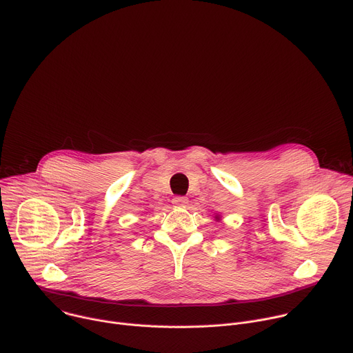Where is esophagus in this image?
I'll list each match as a JSON object with an SVG mask.
<instances>
[{
  "instance_id": "esophagus-1",
  "label": "esophagus",
  "mask_w": 353,
  "mask_h": 353,
  "mask_svg": "<svg viewBox=\"0 0 353 353\" xmlns=\"http://www.w3.org/2000/svg\"><path fill=\"white\" fill-rule=\"evenodd\" d=\"M176 207H185L188 204V199L187 197H183V196H179V197H174L173 201H172Z\"/></svg>"
}]
</instances>
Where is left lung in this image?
Returning a JSON list of instances; mask_svg holds the SVG:
<instances>
[{"mask_svg": "<svg viewBox=\"0 0 353 353\" xmlns=\"http://www.w3.org/2000/svg\"><path fill=\"white\" fill-rule=\"evenodd\" d=\"M215 221H218V222L221 221V215L219 214H215Z\"/></svg>", "mask_w": 353, "mask_h": 353, "instance_id": "left-lung-1", "label": "left lung"}]
</instances>
